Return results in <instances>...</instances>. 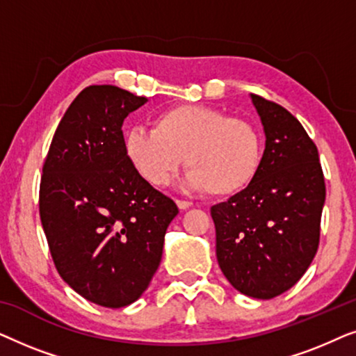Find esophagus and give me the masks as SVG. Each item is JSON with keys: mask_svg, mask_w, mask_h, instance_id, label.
<instances>
[{"mask_svg": "<svg viewBox=\"0 0 356 356\" xmlns=\"http://www.w3.org/2000/svg\"><path fill=\"white\" fill-rule=\"evenodd\" d=\"M177 206L179 207V211H186V209H189V207L193 206V202L181 201V199H177Z\"/></svg>", "mask_w": 356, "mask_h": 356, "instance_id": "obj_1", "label": "esophagus"}]
</instances>
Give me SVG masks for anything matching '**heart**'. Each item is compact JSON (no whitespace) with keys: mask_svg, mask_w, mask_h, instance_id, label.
I'll use <instances>...</instances> for the list:
<instances>
[{"mask_svg":"<svg viewBox=\"0 0 356 356\" xmlns=\"http://www.w3.org/2000/svg\"><path fill=\"white\" fill-rule=\"evenodd\" d=\"M154 129L136 126L123 138L126 159L154 186H165L186 157L183 183L193 191L232 196L251 184L261 168L262 138L254 124L206 105L160 111Z\"/></svg>","mask_w":356,"mask_h":356,"instance_id":"1","label":"heart"}]
</instances>
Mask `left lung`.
<instances>
[{
  "mask_svg": "<svg viewBox=\"0 0 356 356\" xmlns=\"http://www.w3.org/2000/svg\"><path fill=\"white\" fill-rule=\"evenodd\" d=\"M264 126L261 168L248 188L211 207L227 280L270 300L298 282L319 246L325 184L316 144L284 106L251 94Z\"/></svg>",
  "mask_w": 356,
  "mask_h": 356,
  "instance_id": "left-lung-1",
  "label": "left lung"
}]
</instances>
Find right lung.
<instances>
[{"label": "right lung", "mask_w": 356, "mask_h": 356, "mask_svg": "<svg viewBox=\"0 0 356 356\" xmlns=\"http://www.w3.org/2000/svg\"><path fill=\"white\" fill-rule=\"evenodd\" d=\"M145 102L116 86L86 87L43 163L38 206L58 274L105 308H123L144 293L178 213L124 155L121 126Z\"/></svg>", "instance_id": "right-lung-1"}]
</instances>
